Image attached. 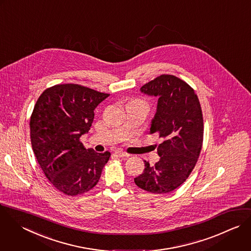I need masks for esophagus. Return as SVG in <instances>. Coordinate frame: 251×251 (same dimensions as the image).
<instances>
[{"label":"esophagus","mask_w":251,"mask_h":251,"mask_svg":"<svg viewBox=\"0 0 251 251\" xmlns=\"http://www.w3.org/2000/svg\"><path fill=\"white\" fill-rule=\"evenodd\" d=\"M116 154H117V156H119V157H129V156H130L128 153H126V152L121 151V150H118V151L116 152Z\"/></svg>","instance_id":"esophagus-1"}]
</instances>
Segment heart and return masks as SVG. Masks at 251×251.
Instances as JSON below:
<instances>
[{"instance_id":"1","label":"heart","mask_w":251,"mask_h":251,"mask_svg":"<svg viewBox=\"0 0 251 251\" xmlns=\"http://www.w3.org/2000/svg\"><path fill=\"white\" fill-rule=\"evenodd\" d=\"M136 102H138V103H141V104H143V105H144V103H143L142 101H140V100H136Z\"/></svg>"}]
</instances>
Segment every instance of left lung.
I'll return each mask as SVG.
<instances>
[{
    "label": "left lung",
    "instance_id": "1",
    "mask_svg": "<svg viewBox=\"0 0 251 251\" xmlns=\"http://www.w3.org/2000/svg\"><path fill=\"white\" fill-rule=\"evenodd\" d=\"M140 91L158 97L150 133H158L163 142L157 148L160 160L154 166L144 161L134 182L154 194L168 193L186 180L198 160L204 127L200 103L192 87L171 75L156 77Z\"/></svg>",
    "mask_w": 251,
    "mask_h": 251
}]
</instances>
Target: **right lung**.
Instances as JSON below:
<instances>
[{"label": "right lung", "mask_w": 251, "mask_h": 251, "mask_svg": "<svg viewBox=\"0 0 251 251\" xmlns=\"http://www.w3.org/2000/svg\"><path fill=\"white\" fill-rule=\"evenodd\" d=\"M109 94L78 84H57L38 98L30 118L33 152L46 177L59 191L75 196L92 189L111 153L86 149L95 108Z\"/></svg>", "instance_id": "obj_1"}]
</instances>
